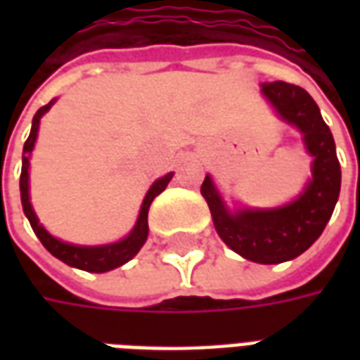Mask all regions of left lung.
Listing matches in <instances>:
<instances>
[{
    "label": "left lung",
    "instance_id": "left-lung-1",
    "mask_svg": "<svg viewBox=\"0 0 360 360\" xmlns=\"http://www.w3.org/2000/svg\"><path fill=\"white\" fill-rule=\"evenodd\" d=\"M262 92L279 117L302 133L307 150L314 156L312 179L297 200L274 210L227 212L208 175L200 193L229 249L258 264H279L302 255L322 235L340 198L341 167L332 131L307 90L274 81L262 84Z\"/></svg>",
    "mask_w": 360,
    "mask_h": 360
}]
</instances>
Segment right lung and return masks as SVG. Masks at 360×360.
Here are the masks:
<instances>
[{"instance_id": "1", "label": "right lung", "mask_w": 360, "mask_h": 360, "mask_svg": "<svg viewBox=\"0 0 360 360\" xmlns=\"http://www.w3.org/2000/svg\"><path fill=\"white\" fill-rule=\"evenodd\" d=\"M50 103L42 105L40 110L36 111L34 119H32V129H30V134H28L27 142H25V148H22V169H20V202H22V210L27 214L30 226L34 229L36 237L42 241V245L46 249L50 250L51 255L56 258H59L61 262L73 266V268H79V270L84 271H94V274H102V271H110L117 266L125 264L131 258L141 250V247L146 241L148 237V210L152 200L156 198L165 187L167 183L172 181L173 173H167L165 177L158 179L150 191L144 196V202H142L141 214H139V219H136V226L133 227V231L127 235L123 241L113 243V245H103V247H79V245H69V243L58 241L56 237H51L46 229H44L40 224H38V218H36L34 210L30 206V198H28V156L34 148L36 134H38V125H40V117H42L46 111L50 110Z\"/></svg>"}]
</instances>
